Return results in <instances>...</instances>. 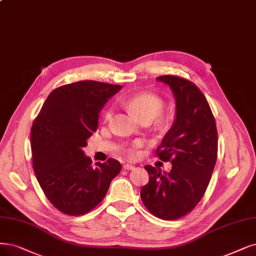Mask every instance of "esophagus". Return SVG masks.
I'll use <instances>...</instances> for the list:
<instances>
[{
  "label": "esophagus",
  "mask_w": 256,
  "mask_h": 256,
  "mask_svg": "<svg viewBox=\"0 0 256 256\" xmlns=\"http://www.w3.org/2000/svg\"><path fill=\"white\" fill-rule=\"evenodd\" d=\"M124 169L125 170H134V169H136V166L131 165V164H126V165H124Z\"/></svg>",
  "instance_id": "obj_1"
}]
</instances>
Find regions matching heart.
<instances>
[{
  "label": "heart",
  "instance_id": "heart-1",
  "mask_svg": "<svg viewBox=\"0 0 256 256\" xmlns=\"http://www.w3.org/2000/svg\"><path fill=\"white\" fill-rule=\"evenodd\" d=\"M122 104L126 108L142 120H149L150 122L156 120L164 110V102L160 98L152 94H138L131 96L122 100ZM112 116V110L109 109L105 112V118L109 120ZM140 146V142H134L130 148L127 149L129 156H136V148Z\"/></svg>",
  "mask_w": 256,
  "mask_h": 256
}]
</instances>
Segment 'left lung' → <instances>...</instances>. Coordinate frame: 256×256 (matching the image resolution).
<instances>
[{"instance_id":"8db88e82","label":"left lung","mask_w":256,"mask_h":256,"mask_svg":"<svg viewBox=\"0 0 256 256\" xmlns=\"http://www.w3.org/2000/svg\"><path fill=\"white\" fill-rule=\"evenodd\" d=\"M156 80L168 85L176 100L174 122L156 149L172 168L162 172L146 165L149 182L140 198L153 216L170 220L186 216L205 193L218 158V131L208 102L196 85L173 76Z\"/></svg>"}]
</instances>
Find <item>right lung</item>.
Returning a JSON list of instances; mask_svg holds the SVG:
<instances>
[{
    "label": "right lung",
    "mask_w": 256,
    "mask_h": 256,
    "mask_svg": "<svg viewBox=\"0 0 256 256\" xmlns=\"http://www.w3.org/2000/svg\"><path fill=\"white\" fill-rule=\"evenodd\" d=\"M122 89L96 80H80L54 89L32 128V165L36 180L52 205L68 216L96 207L120 171L114 158L91 166L83 148L98 129V114Z\"/></svg>",
    "instance_id": "obj_1"
}]
</instances>
